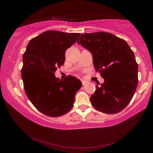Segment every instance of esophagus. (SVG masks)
<instances>
[{"label":"esophagus","instance_id":"obj_1","mask_svg":"<svg viewBox=\"0 0 153 153\" xmlns=\"http://www.w3.org/2000/svg\"><path fill=\"white\" fill-rule=\"evenodd\" d=\"M81 83H82V84L84 85L85 84H86L87 81H84V80H81Z\"/></svg>","mask_w":153,"mask_h":153}]
</instances>
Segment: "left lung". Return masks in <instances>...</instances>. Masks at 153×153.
<instances>
[{
    "label": "left lung",
    "instance_id": "8db88e82",
    "mask_svg": "<svg viewBox=\"0 0 153 153\" xmlns=\"http://www.w3.org/2000/svg\"><path fill=\"white\" fill-rule=\"evenodd\" d=\"M77 43L93 54V65L104 82L96 85L91 102L96 109L114 114L126 107L138 84V64L124 39L109 33H84Z\"/></svg>",
    "mask_w": 153,
    "mask_h": 153
}]
</instances>
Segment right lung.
<instances>
[{
  "label": "right lung",
  "instance_id": "right-lung-1",
  "mask_svg": "<svg viewBox=\"0 0 153 153\" xmlns=\"http://www.w3.org/2000/svg\"><path fill=\"white\" fill-rule=\"evenodd\" d=\"M80 33L45 31L29 42L23 55L22 78L25 92L35 108L50 117H58L72 108L74 96L82 86L76 77L63 80L55 72L63 65L65 51Z\"/></svg>",
  "mask_w": 153,
  "mask_h": 153
}]
</instances>
